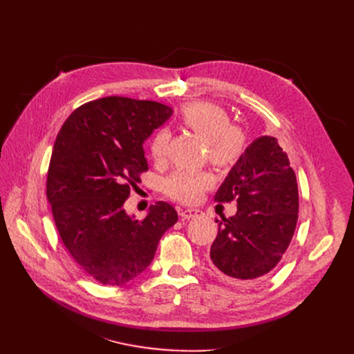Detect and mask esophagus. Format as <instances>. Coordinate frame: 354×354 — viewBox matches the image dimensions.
Returning <instances> with one entry per match:
<instances>
[{
  "label": "esophagus",
  "mask_w": 354,
  "mask_h": 354,
  "mask_svg": "<svg viewBox=\"0 0 354 354\" xmlns=\"http://www.w3.org/2000/svg\"><path fill=\"white\" fill-rule=\"evenodd\" d=\"M201 214L199 209H194V208H188V209H183L180 211V216L185 219H189V218H195Z\"/></svg>",
  "instance_id": "esophagus-1"
}]
</instances>
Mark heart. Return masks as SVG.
<instances>
[{
	"label": "heart",
	"mask_w": 354,
	"mask_h": 354,
	"mask_svg": "<svg viewBox=\"0 0 354 354\" xmlns=\"http://www.w3.org/2000/svg\"><path fill=\"white\" fill-rule=\"evenodd\" d=\"M182 123L201 136L209 145V156L215 165L225 166L232 163L243 151V135L234 126H230L227 111L208 102L187 104L180 110ZM169 132L160 129L151 143V153L155 160L166 156ZM211 185V178L203 172L176 171L165 180V191L174 199L185 203L199 201L202 192Z\"/></svg>",
	"instance_id": "1"
}]
</instances>
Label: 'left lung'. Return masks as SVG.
Returning <instances> with one entry per match:
<instances>
[{
  "label": "left lung",
  "instance_id": "obj_1",
  "mask_svg": "<svg viewBox=\"0 0 354 354\" xmlns=\"http://www.w3.org/2000/svg\"><path fill=\"white\" fill-rule=\"evenodd\" d=\"M232 199L236 214L215 219L209 255L222 278L248 286L280 263L299 218L295 174L275 138H257L235 162L215 194L218 202Z\"/></svg>",
  "mask_w": 354,
  "mask_h": 354
}]
</instances>
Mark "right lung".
I'll return each instance as SVG.
<instances>
[{
    "label": "right lung",
    "mask_w": 354,
    "mask_h": 354,
    "mask_svg": "<svg viewBox=\"0 0 354 354\" xmlns=\"http://www.w3.org/2000/svg\"><path fill=\"white\" fill-rule=\"evenodd\" d=\"M172 113L158 102L103 97L74 110L55 139L47 175L55 227L74 261L104 286L140 275L178 221L163 201L143 221L124 209L147 171L143 142Z\"/></svg>",
    "instance_id": "add662e5"
}]
</instances>
